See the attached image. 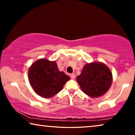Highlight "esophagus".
<instances>
[{
	"mask_svg": "<svg viewBox=\"0 0 135 135\" xmlns=\"http://www.w3.org/2000/svg\"><path fill=\"white\" fill-rule=\"evenodd\" d=\"M70 77H71V78H72V79H74V78H76L75 74H74V73L71 74H70Z\"/></svg>",
	"mask_w": 135,
	"mask_h": 135,
	"instance_id": "34e87169",
	"label": "esophagus"
}]
</instances>
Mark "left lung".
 <instances>
[{
    "mask_svg": "<svg viewBox=\"0 0 135 135\" xmlns=\"http://www.w3.org/2000/svg\"><path fill=\"white\" fill-rule=\"evenodd\" d=\"M76 79L83 93L96 98L104 95L110 88L112 74L104 64L91 62L84 66Z\"/></svg>",
    "mask_w": 135,
    "mask_h": 135,
    "instance_id": "obj_1",
    "label": "left lung"
}]
</instances>
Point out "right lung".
<instances>
[{"instance_id":"right-lung-1","label":"right lung","mask_w":135,"mask_h":135,"mask_svg":"<svg viewBox=\"0 0 135 135\" xmlns=\"http://www.w3.org/2000/svg\"><path fill=\"white\" fill-rule=\"evenodd\" d=\"M28 78L33 91L44 98L56 94L70 80L69 76L59 71L56 62L46 59H38L30 67Z\"/></svg>"}]
</instances>
